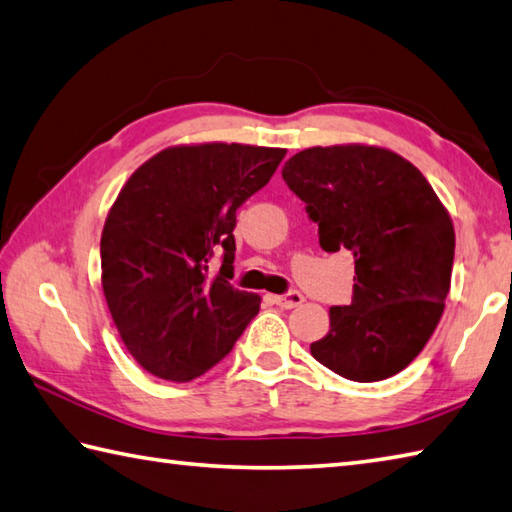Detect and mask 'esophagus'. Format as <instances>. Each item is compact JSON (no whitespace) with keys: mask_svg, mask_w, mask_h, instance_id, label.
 I'll return each mask as SVG.
<instances>
[{"mask_svg":"<svg viewBox=\"0 0 512 512\" xmlns=\"http://www.w3.org/2000/svg\"><path fill=\"white\" fill-rule=\"evenodd\" d=\"M305 301V296L301 292H287L281 296H274V303L283 310H292V307H298Z\"/></svg>","mask_w":512,"mask_h":512,"instance_id":"obj_1","label":"esophagus"}]
</instances>
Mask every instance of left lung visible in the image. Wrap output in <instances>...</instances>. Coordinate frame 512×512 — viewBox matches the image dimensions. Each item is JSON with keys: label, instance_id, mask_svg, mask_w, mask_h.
Here are the masks:
<instances>
[{"label": "left lung", "instance_id": "1", "mask_svg": "<svg viewBox=\"0 0 512 512\" xmlns=\"http://www.w3.org/2000/svg\"><path fill=\"white\" fill-rule=\"evenodd\" d=\"M283 180L318 223L325 252L350 249L354 294L330 307V332L310 345L350 381L388 379L435 332L450 292L455 227L423 173L372 144L312 147L289 158Z\"/></svg>", "mask_w": 512, "mask_h": 512}]
</instances>
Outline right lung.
<instances>
[{
	"label": "right lung",
	"instance_id": "add662e5",
	"mask_svg": "<svg viewBox=\"0 0 512 512\" xmlns=\"http://www.w3.org/2000/svg\"><path fill=\"white\" fill-rule=\"evenodd\" d=\"M285 149L178 144L133 171L106 216L102 289L122 343L144 370L185 383L229 354L260 296L229 285L236 209ZM224 258L215 272V256Z\"/></svg>",
	"mask_w": 512,
	"mask_h": 512
}]
</instances>
